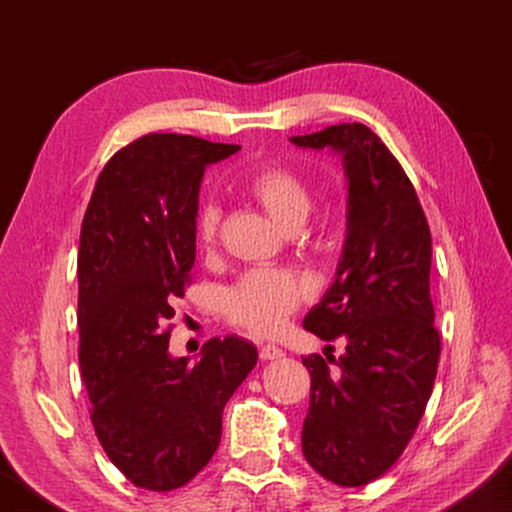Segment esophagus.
I'll list each match as a JSON object with an SVG mask.
<instances>
[{"instance_id": "34e87169", "label": "esophagus", "mask_w": 512, "mask_h": 512, "mask_svg": "<svg viewBox=\"0 0 512 512\" xmlns=\"http://www.w3.org/2000/svg\"><path fill=\"white\" fill-rule=\"evenodd\" d=\"M284 357V352L277 348V345H262V348H259V359L262 361H275V359H282Z\"/></svg>"}]
</instances>
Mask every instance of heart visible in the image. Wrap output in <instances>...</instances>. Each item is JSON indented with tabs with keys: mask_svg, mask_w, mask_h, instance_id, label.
Segmentation results:
<instances>
[{
	"mask_svg": "<svg viewBox=\"0 0 512 512\" xmlns=\"http://www.w3.org/2000/svg\"><path fill=\"white\" fill-rule=\"evenodd\" d=\"M246 194L280 225L296 232L311 212V192L296 171L266 164L246 178ZM219 232V207L207 203L194 219L198 250H212ZM314 296V282L291 268H255L223 291L221 311L228 323L253 334H275L302 302Z\"/></svg>",
	"mask_w": 512,
	"mask_h": 512,
	"instance_id": "b5f03b06",
	"label": "heart"
}]
</instances>
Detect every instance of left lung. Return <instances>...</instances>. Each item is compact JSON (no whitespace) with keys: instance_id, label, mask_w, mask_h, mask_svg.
Wrapping results in <instances>:
<instances>
[{"instance_id":"obj_1","label":"left lung","mask_w":512,"mask_h":512,"mask_svg":"<svg viewBox=\"0 0 512 512\" xmlns=\"http://www.w3.org/2000/svg\"><path fill=\"white\" fill-rule=\"evenodd\" d=\"M343 153L348 237L336 280L302 327L345 354H309L302 454L327 481L359 488L402 456L427 409L440 359L429 293L431 232L415 187L363 124L291 137ZM329 362L337 366L332 369Z\"/></svg>"}]
</instances>
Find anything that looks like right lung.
<instances>
[{"instance_id": "1", "label": "right lung", "mask_w": 512, "mask_h": 512, "mask_svg": "<svg viewBox=\"0 0 512 512\" xmlns=\"http://www.w3.org/2000/svg\"><path fill=\"white\" fill-rule=\"evenodd\" d=\"M237 144L149 133L106 162L79 244V363L97 438L137 488H183L210 463L223 406L257 363L239 336L169 357L173 300L192 282L198 185Z\"/></svg>"}]
</instances>
